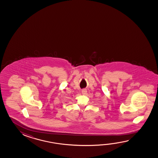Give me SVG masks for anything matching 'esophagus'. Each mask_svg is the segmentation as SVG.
Returning a JSON list of instances; mask_svg holds the SVG:
<instances>
[{
    "instance_id": "obj_1",
    "label": "esophagus",
    "mask_w": 158,
    "mask_h": 158,
    "mask_svg": "<svg viewBox=\"0 0 158 158\" xmlns=\"http://www.w3.org/2000/svg\"><path fill=\"white\" fill-rule=\"evenodd\" d=\"M81 93H82V94H83V95H85L86 93H87L86 89H82Z\"/></svg>"
}]
</instances>
